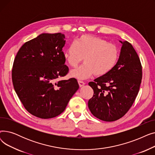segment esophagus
Segmentation results:
<instances>
[{
	"mask_svg": "<svg viewBox=\"0 0 155 155\" xmlns=\"http://www.w3.org/2000/svg\"><path fill=\"white\" fill-rule=\"evenodd\" d=\"M78 83L80 87H82V86H84L85 85V82H83V81H81V80H78Z\"/></svg>",
	"mask_w": 155,
	"mask_h": 155,
	"instance_id": "obj_1",
	"label": "esophagus"
}]
</instances>
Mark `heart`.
Returning a JSON list of instances; mask_svg holds the SVG:
<instances>
[{
    "label": "heart",
    "mask_w": 155,
    "mask_h": 155,
    "mask_svg": "<svg viewBox=\"0 0 155 155\" xmlns=\"http://www.w3.org/2000/svg\"><path fill=\"white\" fill-rule=\"evenodd\" d=\"M119 56L117 47L100 37L81 36L63 53V58L71 67H76L84 58L85 63L73 70L70 75L80 80L106 75L116 64Z\"/></svg>",
    "instance_id": "heart-1"
}]
</instances>
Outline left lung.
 I'll return each instance as SVG.
<instances>
[{
	"label": "left lung",
	"instance_id": "8db88e82",
	"mask_svg": "<svg viewBox=\"0 0 155 155\" xmlns=\"http://www.w3.org/2000/svg\"><path fill=\"white\" fill-rule=\"evenodd\" d=\"M123 44L119 60L106 75L88 83L94 95L88 102L92 114L111 122L123 117L131 107L140 90L142 79L140 59L132 45Z\"/></svg>",
	"mask_w": 155,
	"mask_h": 155
}]
</instances>
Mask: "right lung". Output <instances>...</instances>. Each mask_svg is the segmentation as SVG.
<instances>
[{
  "label": "right lung",
  "mask_w": 155,
  "mask_h": 155,
  "mask_svg": "<svg viewBox=\"0 0 155 155\" xmlns=\"http://www.w3.org/2000/svg\"><path fill=\"white\" fill-rule=\"evenodd\" d=\"M64 35L42 34L24 43L14 61V90L30 114L41 119L58 116L79 88L77 79L58 80L68 73L63 47Z\"/></svg>",
  "instance_id": "obj_1"
}]
</instances>
